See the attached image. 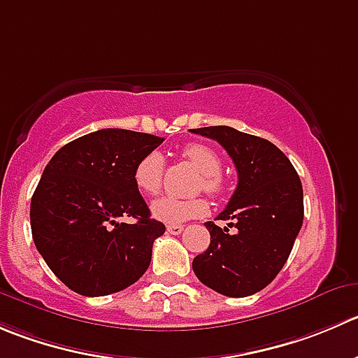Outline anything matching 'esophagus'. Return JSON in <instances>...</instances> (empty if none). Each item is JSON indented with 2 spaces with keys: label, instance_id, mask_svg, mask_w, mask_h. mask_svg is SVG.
I'll return each mask as SVG.
<instances>
[{
  "label": "esophagus",
  "instance_id": "esophagus-1",
  "mask_svg": "<svg viewBox=\"0 0 358 358\" xmlns=\"http://www.w3.org/2000/svg\"><path fill=\"white\" fill-rule=\"evenodd\" d=\"M166 231H168L169 234H180V232L183 231V225H180V224H168V225H166Z\"/></svg>",
  "mask_w": 358,
  "mask_h": 358
}]
</instances>
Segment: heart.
Instances as JSON below:
<instances>
[{
	"mask_svg": "<svg viewBox=\"0 0 358 358\" xmlns=\"http://www.w3.org/2000/svg\"><path fill=\"white\" fill-rule=\"evenodd\" d=\"M182 155L203 175L199 187L210 196L218 197L224 192V180H222V159L217 152L203 143H189L182 150ZM162 169L164 159L159 152H150L138 161L134 168V185L147 196H154L162 185ZM150 211L157 220L166 224H178L190 218L203 217L208 211V203L201 197L161 196L150 204Z\"/></svg>",
	"mask_w": 358,
	"mask_h": 358,
	"instance_id": "heart-1",
	"label": "heart"
}]
</instances>
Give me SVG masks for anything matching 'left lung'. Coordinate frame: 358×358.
I'll list each match as a JSON object with an SVG mask.
<instances>
[{"instance_id":"8db88e82","label":"left lung","mask_w":358,"mask_h":358,"mask_svg":"<svg viewBox=\"0 0 358 358\" xmlns=\"http://www.w3.org/2000/svg\"><path fill=\"white\" fill-rule=\"evenodd\" d=\"M218 141L238 169V187L218 215L228 227L206 222L210 246L192 260L201 283L227 297H246L282 271L304 218L296 168L271 141L229 126L190 129Z\"/></svg>"}]
</instances>
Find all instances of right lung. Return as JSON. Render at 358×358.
I'll use <instances>...</instances> for the list:
<instances>
[{
	"mask_svg": "<svg viewBox=\"0 0 358 358\" xmlns=\"http://www.w3.org/2000/svg\"><path fill=\"white\" fill-rule=\"evenodd\" d=\"M164 138L99 129L55 152L31 197L34 245L52 273L80 296L120 292L143 276L162 222L134 185L138 161ZM133 216V224L123 218Z\"/></svg>",
	"mask_w": 358,
	"mask_h": 358,
	"instance_id": "obj_1",
	"label": "right lung"
}]
</instances>
